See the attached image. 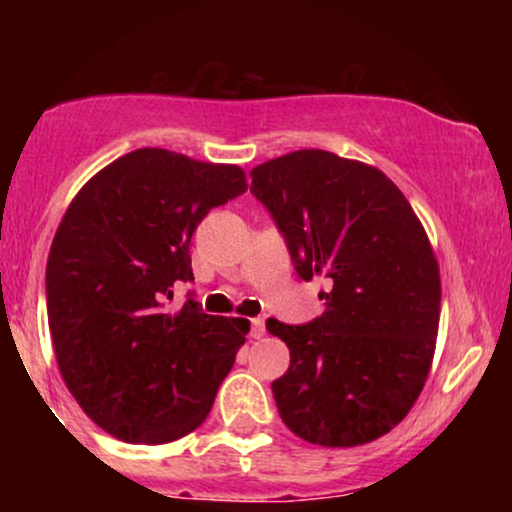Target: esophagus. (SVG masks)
Listing matches in <instances>:
<instances>
[{"label":"esophagus","instance_id":"obj_1","mask_svg":"<svg viewBox=\"0 0 512 512\" xmlns=\"http://www.w3.org/2000/svg\"><path fill=\"white\" fill-rule=\"evenodd\" d=\"M264 320H260V317H257V320H252V327H250V337H255V339H260V337H264Z\"/></svg>","mask_w":512,"mask_h":512}]
</instances>
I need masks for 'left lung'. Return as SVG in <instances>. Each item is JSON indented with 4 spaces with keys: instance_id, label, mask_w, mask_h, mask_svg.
<instances>
[{
    "instance_id": "8db88e82",
    "label": "left lung",
    "mask_w": 512,
    "mask_h": 512,
    "mask_svg": "<svg viewBox=\"0 0 512 512\" xmlns=\"http://www.w3.org/2000/svg\"><path fill=\"white\" fill-rule=\"evenodd\" d=\"M301 279L325 276V313L269 317L291 351L272 383L284 424L325 448L385 436L419 399L436 351L440 269L419 216L383 170L322 149L250 170Z\"/></svg>"
}]
</instances>
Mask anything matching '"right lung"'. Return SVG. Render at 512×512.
<instances>
[{
	"label": "right lung",
	"mask_w": 512,
	"mask_h": 512,
	"mask_svg": "<svg viewBox=\"0 0 512 512\" xmlns=\"http://www.w3.org/2000/svg\"><path fill=\"white\" fill-rule=\"evenodd\" d=\"M248 190L245 170L137 149L76 192L52 240L45 291L57 366L88 419L125 443L161 445L204 424L250 332L187 301L190 240Z\"/></svg>",
	"instance_id": "add662e5"
}]
</instances>
